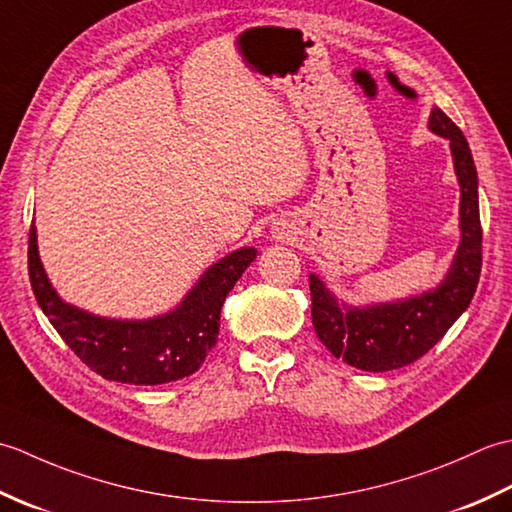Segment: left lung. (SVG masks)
Listing matches in <instances>:
<instances>
[{"mask_svg": "<svg viewBox=\"0 0 512 512\" xmlns=\"http://www.w3.org/2000/svg\"><path fill=\"white\" fill-rule=\"evenodd\" d=\"M429 129L449 140L460 184V244L440 284L407 299L350 306L310 273L314 332L336 358L363 372H389L418 361L469 308L480 281L482 226L471 147L440 107L431 110Z\"/></svg>", "mask_w": 512, "mask_h": 512, "instance_id": "obj_1", "label": "left lung"}]
</instances>
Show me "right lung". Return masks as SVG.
I'll return each instance as SVG.
<instances>
[{
  "label": "right lung",
  "mask_w": 512,
  "mask_h": 512,
  "mask_svg": "<svg viewBox=\"0 0 512 512\" xmlns=\"http://www.w3.org/2000/svg\"><path fill=\"white\" fill-rule=\"evenodd\" d=\"M255 257L253 246L228 253L204 270L176 308L158 317L110 319L65 303L41 264L35 224L28 237L32 292L52 328L96 374L129 385L173 383L198 372L217 341L224 299Z\"/></svg>",
  "instance_id": "right-lung-1"
}]
</instances>
